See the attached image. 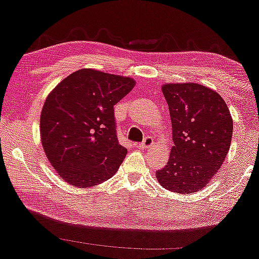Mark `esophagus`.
Listing matches in <instances>:
<instances>
[{
    "label": "esophagus",
    "mask_w": 259,
    "mask_h": 259,
    "mask_svg": "<svg viewBox=\"0 0 259 259\" xmlns=\"http://www.w3.org/2000/svg\"><path fill=\"white\" fill-rule=\"evenodd\" d=\"M153 144H154L153 139H151V137H146V139H144V141L142 142V144H139L137 148H141V149L146 150V149H148V148H150L151 146H153Z\"/></svg>",
    "instance_id": "esophagus-1"
}]
</instances>
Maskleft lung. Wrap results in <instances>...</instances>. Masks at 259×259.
<instances>
[{
    "label": "left lung",
    "instance_id": "left-lung-1",
    "mask_svg": "<svg viewBox=\"0 0 259 259\" xmlns=\"http://www.w3.org/2000/svg\"><path fill=\"white\" fill-rule=\"evenodd\" d=\"M174 146L168 163L156 171L170 192L201 191L218 173L230 150L233 120L218 92L196 82H165Z\"/></svg>",
    "mask_w": 259,
    "mask_h": 259
}]
</instances>
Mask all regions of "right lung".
<instances>
[{"mask_svg":"<svg viewBox=\"0 0 259 259\" xmlns=\"http://www.w3.org/2000/svg\"><path fill=\"white\" fill-rule=\"evenodd\" d=\"M135 85L130 77L81 68L50 92L40 116L41 144L64 181L90 188L118 170L127 150L117 140L113 105Z\"/></svg>","mask_w":259,"mask_h":259,"instance_id":"obj_1","label":"right lung"}]
</instances>
